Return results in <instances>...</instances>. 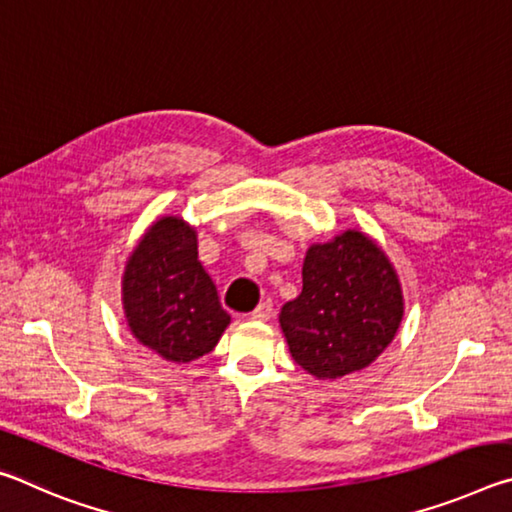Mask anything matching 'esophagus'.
<instances>
[{"label":"esophagus","instance_id":"34e87169","mask_svg":"<svg viewBox=\"0 0 512 512\" xmlns=\"http://www.w3.org/2000/svg\"><path fill=\"white\" fill-rule=\"evenodd\" d=\"M273 316V302L271 300H266V302H262V305H259L253 314H250V318L253 320H268Z\"/></svg>","mask_w":512,"mask_h":512}]
</instances>
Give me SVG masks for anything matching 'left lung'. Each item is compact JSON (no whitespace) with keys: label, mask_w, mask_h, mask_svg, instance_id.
<instances>
[{"label":"left lung","mask_w":512,"mask_h":512,"mask_svg":"<svg viewBox=\"0 0 512 512\" xmlns=\"http://www.w3.org/2000/svg\"><path fill=\"white\" fill-rule=\"evenodd\" d=\"M402 316V287L384 250L363 232L345 230L307 250L302 291L282 307L280 327L298 366L339 379L370 366Z\"/></svg>","instance_id":"obj_1"}]
</instances>
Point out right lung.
I'll use <instances>...</instances> for the list:
<instances>
[{
	"label": "right lung",
	"instance_id": "right-lung-1",
	"mask_svg": "<svg viewBox=\"0 0 512 512\" xmlns=\"http://www.w3.org/2000/svg\"><path fill=\"white\" fill-rule=\"evenodd\" d=\"M121 302L135 339L173 363L212 352L230 325L198 262L196 230L180 216H162L135 246L121 277Z\"/></svg>",
	"mask_w": 512,
	"mask_h": 512
}]
</instances>
